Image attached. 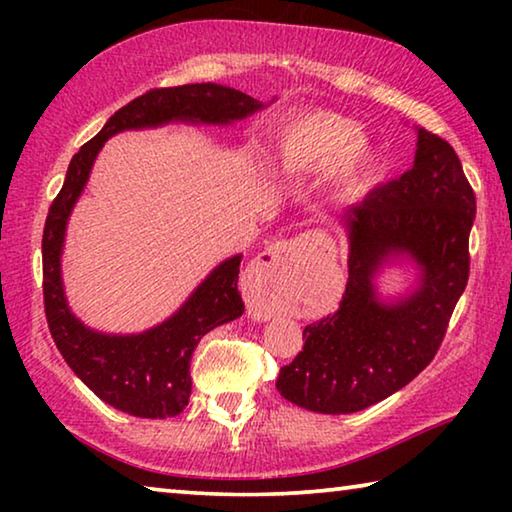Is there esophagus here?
Segmentation results:
<instances>
[{
	"mask_svg": "<svg viewBox=\"0 0 512 512\" xmlns=\"http://www.w3.org/2000/svg\"><path fill=\"white\" fill-rule=\"evenodd\" d=\"M305 246L307 241L302 237L280 241L253 259L241 275V291L248 302V314L255 320H268L273 316L277 291L284 287L293 264L307 250Z\"/></svg>",
	"mask_w": 512,
	"mask_h": 512,
	"instance_id": "34e87169",
	"label": "esophagus"
}]
</instances>
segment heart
<instances>
[{
  "label": "heart",
  "mask_w": 512,
  "mask_h": 512,
  "mask_svg": "<svg viewBox=\"0 0 512 512\" xmlns=\"http://www.w3.org/2000/svg\"><path fill=\"white\" fill-rule=\"evenodd\" d=\"M266 162L284 178L329 169L334 198L352 201L370 185L379 153L375 142L359 131L357 121L314 110L284 119L275 128L268 140Z\"/></svg>",
  "instance_id": "1"
}]
</instances>
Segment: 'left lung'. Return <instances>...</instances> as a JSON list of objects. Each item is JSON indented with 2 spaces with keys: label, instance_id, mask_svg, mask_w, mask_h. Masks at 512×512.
<instances>
[{
  "label": "left lung",
  "instance_id": "left-lung-1",
  "mask_svg": "<svg viewBox=\"0 0 512 512\" xmlns=\"http://www.w3.org/2000/svg\"><path fill=\"white\" fill-rule=\"evenodd\" d=\"M476 198L461 160L443 137L418 128L415 160L343 214L348 284L339 309L302 332L305 345L280 368L277 391L316 413H354L386 400L436 357L470 277ZM409 261L416 287L378 298L374 280Z\"/></svg>",
  "mask_w": 512,
  "mask_h": 512
}]
</instances>
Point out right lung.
<instances>
[{
  "mask_svg": "<svg viewBox=\"0 0 512 512\" xmlns=\"http://www.w3.org/2000/svg\"><path fill=\"white\" fill-rule=\"evenodd\" d=\"M264 103L219 83H189L149 90L126 103L74 155L63 189L49 207L42 235V293L49 332L67 366L103 402L135 418H173L192 395L189 361L198 341L244 314L237 280L241 255L228 257L198 284L176 314L140 334H103L83 325L67 305L60 257L69 214L88 185L101 146L121 131L185 121L228 126L262 110Z\"/></svg>",
  "mask_w": 512,
  "mask_h": 512,
  "instance_id": "obj_1",
  "label": "right lung"
}]
</instances>
